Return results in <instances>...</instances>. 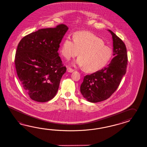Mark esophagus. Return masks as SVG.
Returning <instances> with one entry per match:
<instances>
[{
    "label": "esophagus",
    "instance_id": "1",
    "mask_svg": "<svg viewBox=\"0 0 147 147\" xmlns=\"http://www.w3.org/2000/svg\"><path fill=\"white\" fill-rule=\"evenodd\" d=\"M74 71V70L73 69H72L71 68H67V71H68V72H70V73H71V72H72Z\"/></svg>",
    "mask_w": 147,
    "mask_h": 147
}]
</instances>
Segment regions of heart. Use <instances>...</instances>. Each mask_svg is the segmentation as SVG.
I'll return each mask as SVG.
<instances>
[{"mask_svg":"<svg viewBox=\"0 0 147 147\" xmlns=\"http://www.w3.org/2000/svg\"><path fill=\"white\" fill-rule=\"evenodd\" d=\"M74 40L70 37L64 39L61 53L67 59L77 56L74 62L87 72H94L103 68L110 60L113 51L101 38L88 31L76 32Z\"/></svg>","mask_w":147,"mask_h":147,"instance_id":"1","label":"heart"}]
</instances>
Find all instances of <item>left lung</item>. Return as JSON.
Listing matches in <instances>:
<instances>
[{"mask_svg":"<svg viewBox=\"0 0 147 147\" xmlns=\"http://www.w3.org/2000/svg\"><path fill=\"white\" fill-rule=\"evenodd\" d=\"M113 56L107 67L84 76L80 92L87 101L96 103L108 99L117 90L125 75L127 65V50L124 42L113 31Z\"/></svg>","mask_w":147,"mask_h":147,"instance_id":"obj_1","label":"left lung"}]
</instances>
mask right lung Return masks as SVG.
<instances>
[{
	"instance_id": "right-lung-1",
	"label": "right lung",
	"mask_w": 147,
	"mask_h": 147,
	"mask_svg": "<svg viewBox=\"0 0 147 147\" xmlns=\"http://www.w3.org/2000/svg\"><path fill=\"white\" fill-rule=\"evenodd\" d=\"M64 24L42 29L24 37L15 54L17 75L24 90L35 101L52 100L66 72L58 50L68 30Z\"/></svg>"
}]
</instances>
